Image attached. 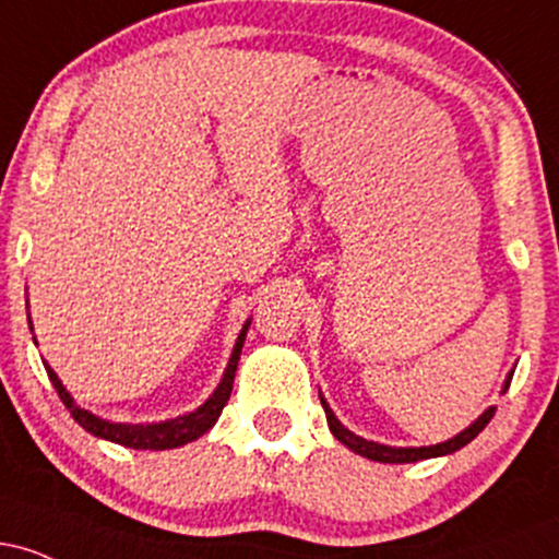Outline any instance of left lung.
<instances>
[{
	"instance_id": "8db88e82",
	"label": "left lung",
	"mask_w": 559,
	"mask_h": 559,
	"mask_svg": "<svg viewBox=\"0 0 559 559\" xmlns=\"http://www.w3.org/2000/svg\"><path fill=\"white\" fill-rule=\"evenodd\" d=\"M510 381H512V376L507 378L504 389L510 386ZM320 402H323V409H325V418H329L331 433L336 436V439L342 441L344 447H349L352 452L362 454V457H368V460H376V463H418V460L441 457V454L457 452V449H463L465 444H471V441L476 439V436L484 431L486 426H489V420L493 418V413H497V409L489 407L484 415H480L476 423H473L471 428H465L463 433L454 436V439L444 441V444H436V447H407V449L400 447V449H396V447H386V444H376V441L362 439V436H355V433L349 431V428H344L342 423L336 420V415L331 413V407H329V404H325V400H320Z\"/></svg>"
}]
</instances>
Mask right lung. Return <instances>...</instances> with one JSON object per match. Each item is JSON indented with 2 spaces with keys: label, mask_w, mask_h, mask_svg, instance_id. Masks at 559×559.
Instances as JSON below:
<instances>
[{
  "label": "right lung",
  "mask_w": 559,
  "mask_h": 559,
  "mask_svg": "<svg viewBox=\"0 0 559 559\" xmlns=\"http://www.w3.org/2000/svg\"><path fill=\"white\" fill-rule=\"evenodd\" d=\"M247 329H249V323L243 325V331L239 333V342H236V346H234V355H230L228 368H226V373H223V381H221V386L215 389V394L210 396L202 407L194 409V413L183 415V418H176V420L152 423V426H128V423H110V420L96 418V415L86 413V409H81L79 404L73 402V396L68 394L66 386L60 383V378H57V373L49 368V365H44V368H47L49 381H52L57 394H60L62 404L70 409V415H73L75 423H79L81 428H86L88 433L99 436V439L115 441V444H120V447H131V449H176V447H183V444H189V441L199 439L202 433H207L210 428L215 426V420L221 418L223 407H226L230 400V389H234L236 365H239V355H241V346H243V336H247Z\"/></svg>",
  "instance_id": "1"
}]
</instances>
